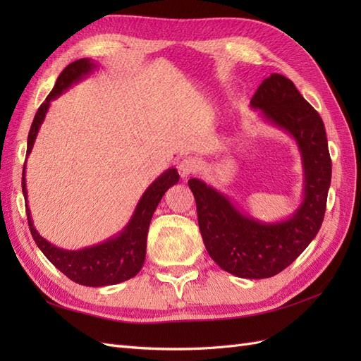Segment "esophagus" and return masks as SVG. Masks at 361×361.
<instances>
[{"label": "esophagus", "mask_w": 361, "mask_h": 361, "mask_svg": "<svg viewBox=\"0 0 361 361\" xmlns=\"http://www.w3.org/2000/svg\"><path fill=\"white\" fill-rule=\"evenodd\" d=\"M179 173L182 178H188L191 174L197 173L200 169V162L197 158L194 157H185L180 162H179Z\"/></svg>", "instance_id": "34e87169"}]
</instances>
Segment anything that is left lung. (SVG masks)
I'll use <instances>...</instances> for the list:
<instances>
[{
  "instance_id": "obj_1",
  "label": "left lung",
  "mask_w": 361,
  "mask_h": 361,
  "mask_svg": "<svg viewBox=\"0 0 361 361\" xmlns=\"http://www.w3.org/2000/svg\"><path fill=\"white\" fill-rule=\"evenodd\" d=\"M265 122L297 143L304 171L302 202L286 220L264 223L243 214L223 192L203 180L188 185L197 204L207 253L221 269L241 279H268L288 268L318 235L331 182V158L318 111L280 73L262 81L253 99Z\"/></svg>"
}]
</instances>
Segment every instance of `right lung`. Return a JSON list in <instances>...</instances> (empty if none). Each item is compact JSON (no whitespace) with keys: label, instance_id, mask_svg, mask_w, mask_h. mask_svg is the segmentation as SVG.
Returning a JSON list of instances; mask_svg holds the SVG:
<instances>
[{"label":"right lung","instance_id":"obj_1","mask_svg":"<svg viewBox=\"0 0 361 361\" xmlns=\"http://www.w3.org/2000/svg\"><path fill=\"white\" fill-rule=\"evenodd\" d=\"M96 68L97 64L90 59H80L64 68V71L57 78L54 89L48 94L45 102L39 106L35 120H32L27 141V155L31 154L32 146H35L40 125L45 120L51 101L59 97L63 92H66L72 84H76L85 78ZM178 182L179 173L176 169H169L164 171L158 179L149 185V188L141 195L133 216H130L129 223L122 228V232H118L116 236L106 239V241L101 244L85 247L81 250H63L60 247H56L39 235L35 224H32L28 202H25L30 232L42 253L47 256V259L54 267L60 269L72 281L92 288L117 285V283L135 277L141 267H143L146 259V241L152 215H154L162 195ZM23 192L27 200L28 192L25 182V164L23 170Z\"/></svg>","mask_w":361,"mask_h":361}]
</instances>
